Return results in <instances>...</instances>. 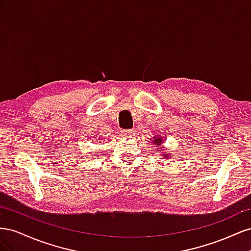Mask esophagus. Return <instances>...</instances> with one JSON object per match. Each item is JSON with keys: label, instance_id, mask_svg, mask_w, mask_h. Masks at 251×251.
<instances>
[{"label": "esophagus", "instance_id": "esophagus-1", "mask_svg": "<svg viewBox=\"0 0 251 251\" xmlns=\"http://www.w3.org/2000/svg\"><path fill=\"white\" fill-rule=\"evenodd\" d=\"M134 134V130H123L121 131V135L125 136V137H127V136H132Z\"/></svg>", "mask_w": 251, "mask_h": 251}]
</instances>
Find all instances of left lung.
<instances>
[{"label":"left lung","mask_w":251,"mask_h":251,"mask_svg":"<svg viewBox=\"0 0 251 251\" xmlns=\"http://www.w3.org/2000/svg\"><path fill=\"white\" fill-rule=\"evenodd\" d=\"M151 143H153V146L154 147H158V148H160V149H158V151H160V154L162 153V148H163V143H164V138H162L161 137V135H156V136H154V138L153 139H151ZM162 156H163V158H166V159H169V158H171V155H170V153L169 151H164V153H162Z\"/></svg>","instance_id":"obj_1"}]
</instances>
